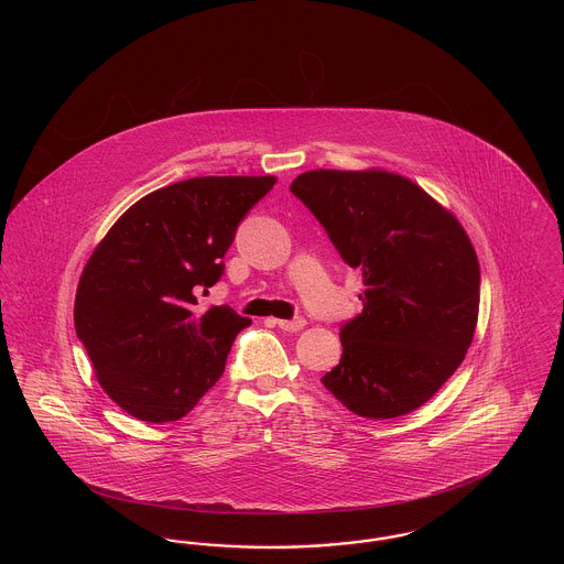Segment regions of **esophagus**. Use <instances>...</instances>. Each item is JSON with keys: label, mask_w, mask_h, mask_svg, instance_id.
Listing matches in <instances>:
<instances>
[{"label": "esophagus", "mask_w": 564, "mask_h": 564, "mask_svg": "<svg viewBox=\"0 0 564 564\" xmlns=\"http://www.w3.org/2000/svg\"><path fill=\"white\" fill-rule=\"evenodd\" d=\"M276 325L283 329V332H300L306 322H304V317H294V319H290V322H276Z\"/></svg>", "instance_id": "esophagus-1"}]
</instances>
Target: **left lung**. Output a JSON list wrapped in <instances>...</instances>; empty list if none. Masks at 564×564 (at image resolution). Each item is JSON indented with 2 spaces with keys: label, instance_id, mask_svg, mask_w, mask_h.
Segmentation results:
<instances>
[{
  "label": "left lung",
  "instance_id": "1",
  "mask_svg": "<svg viewBox=\"0 0 564 564\" xmlns=\"http://www.w3.org/2000/svg\"><path fill=\"white\" fill-rule=\"evenodd\" d=\"M290 189L364 272V311L343 323V357L323 387L366 419L416 410L455 375L476 332L480 264L469 237L395 173L319 169Z\"/></svg>",
  "mask_w": 564,
  "mask_h": 564
}]
</instances>
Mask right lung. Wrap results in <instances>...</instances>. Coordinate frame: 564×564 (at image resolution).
<instances>
[{
	"label": "right lung",
	"mask_w": 564,
	"mask_h": 564,
	"mask_svg": "<svg viewBox=\"0 0 564 564\" xmlns=\"http://www.w3.org/2000/svg\"><path fill=\"white\" fill-rule=\"evenodd\" d=\"M274 177H194L156 189L122 215L82 272L74 323L113 402L148 423L180 421L224 375L251 319L228 304L198 315L196 295Z\"/></svg>",
	"instance_id": "1"
}]
</instances>
